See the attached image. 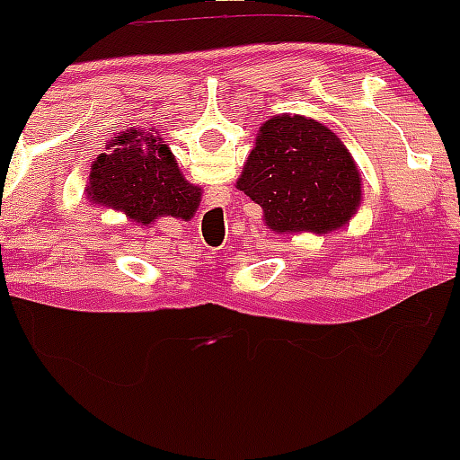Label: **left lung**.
I'll list each match as a JSON object with an SVG mask.
<instances>
[{
  "mask_svg": "<svg viewBox=\"0 0 460 460\" xmlns=\"http://www.w3.org/2000/svg\"><path fill=\"white\" fill-rule=\"evenodd\" d=\"M237 188L260 205L274 234H331L361 203V177L344 142L298 114L261 125Z\"/></svg>",
  "mask_w": 460,
  "mask_h": 460,
  "instance_id": "left-lung-1",
  "label": "left lung"
}]
</instances>
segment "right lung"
Segmentation results:
<instances>
[{
	"mask_svg": "<svg viewBox=\"0 0 460 460\" xmlns=\"http://www.w3.org/2000/svg\"><path fill=\"white\" fill-rule=\"evenodd\" d=\"M88 197L119 209L140 225L160 216L192 218L200 188L183 179L175 155L151 131H120L91 168Z\"/></svg>",
	"mask_w": 460,
	"mask_h": 460,
	"instance_id": "right-lung-1",
	"label": "right lung"
}]
</instances>
